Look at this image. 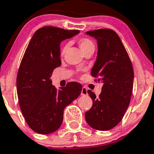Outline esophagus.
<instances>
[{
  "label": "esophagus",
  "mask_w": 154,
  "mask_h": 154,
  "mask_svg": "<svg viewBox=\"0 0 154 154\" xmlns=\"http://www.w3.org/2000/svg\"><path fill=\"white\" fill-rule=\"evenodd\" d=\"M81 95H82V96H87V95H88V89L85 88V87H83V88H82V92H81Z\"/></svg>",
  "instance_id": "34e87169"
}]
</instances>
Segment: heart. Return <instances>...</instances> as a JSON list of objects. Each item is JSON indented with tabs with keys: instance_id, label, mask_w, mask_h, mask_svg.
I'll list each match as a JSON object with an SVG mask.
<instances>
[{
	"instance_id": "1",
	"label": "heart",
	"mask_w": 154,
	"mask_h": 154,
	"mask_svg": "<svg viewBox=\"0 0 154 154\" xmlns=\"http://www.w3.org/2000/svg\"><path fill=\"white\" fill-rule=\"evenodd\" d=\"M79 47H80L81 50H82V52H83L85 50H86V49H88V47H93V43L90 42V41L88 38L80 39V40L79 41ZM66 49V47H64V48L62 50V52H61V54H62V55L64 53Z\"/></svg>"
}]
</instances>
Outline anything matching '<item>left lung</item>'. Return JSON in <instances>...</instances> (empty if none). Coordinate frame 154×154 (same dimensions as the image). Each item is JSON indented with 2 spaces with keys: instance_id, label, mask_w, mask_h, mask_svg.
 Here are the masks:
<instances>
[{
  "instance_id": "obj_1",
  "label": "left lung",
  "mask_w": 154,
  "mask_h": 154,
  "mask_svg": "<svg viewBox=\"0 0 154 154\" xmlns=\"http://www.w3.org/2000/svg\"><path fill=\"white\" fill-rule=\"evenodd\" d=\"M97 41L98 53L91 71L103 84L101 94L88 90L93 106L85 112L91 128L108 131L122 119L129 106L134 86V69L131 59L118 35L113 30L100 29L86 32Z\"/></svg>"
}]
</instances>
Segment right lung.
<instances>
[{"instance_id":"right-lung-1","label":"right lung","mask_w":154,"mask_h":154,"mask_svg":"<svg viewBox=\"0 0 154 154\" xmlns=\"http://www.w3.org/2000/svg\"><path fill=\"white\" fill-rule=\"evenodd\" d=\"M80 32L44 26L34 33L17 75V93L22 114L29 127L40 134L55 132L62 124L64 108L81 94L82 86L69 82L56 89L50 79L61 65L60 44Z\"/></svg>"}]
</instances>
